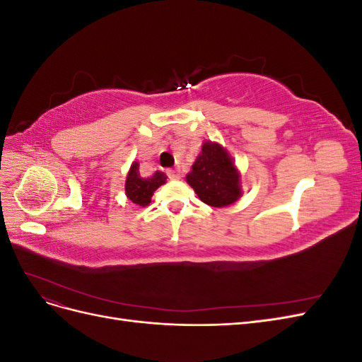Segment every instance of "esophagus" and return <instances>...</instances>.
<instances>
[{
	"label": "esophagus",
	"instance_id": "34e87169",
	"mask_svg": "<svg viewBox=\"0 0 362 362\" xmlns=\"http://www.w3.org/2000/svg\"><path fill=\"white\" fill-rule=\"evenodd\" d=\"M168 177H169L170 180H180V178H181V175H180V172H178V170L169 169V170H168Z\"/></svg>",
	"mask_w": 362,
	"mask_h": 362
}]
</instances>
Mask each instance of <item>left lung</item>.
Segmentation results:
<instances>
[{
    "label": "left lung",
    "mask_w": 362,
    "mask_h": 362,
    "mask_svg": "<svg viewBox=\"0 0 362 362\" xmlns=\"http://www.w3.org/2000/svg\"><path fill=\"white\" fill-rule=\"evenodd\" d=\"M185 181L210 206L223 208L235 204L243 194L242 173L234 158L217 141L205 140Z\"/></svg>",
    "instance_id": "8db88e82"
}]
</instances>
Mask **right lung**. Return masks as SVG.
<instances>
[{
    "mask_svg": "<svg viewBox=\"0 0 362 362\" xmlns=\"http://www.w3.org/2000/svg\"><path fill=\"white\" fill-rule=\"evenodd\" d=\"M166 173L160 170L152 173L151 177H141L139 170V163L133 161L125 180L127 198L139 206H146L151 204L152 194H154L160 185L166 184Z\"/></svg>",
    "mask_w": 362,
    "mask_h": 362,
    "instance_id": "1",
    "label": "right lung"
}]
</instances>
